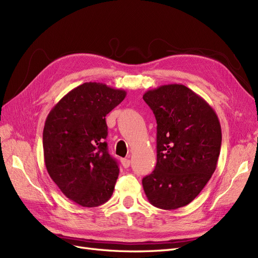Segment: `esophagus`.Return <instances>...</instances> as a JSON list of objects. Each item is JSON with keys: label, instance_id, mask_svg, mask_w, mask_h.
<instances>
[{"label": "esophagus", "instance_id": "esophagus-1", "mask_svg": "<svg viewBox=\"0 0 258 258\" xmlns=\"http://www.w3.org/2000/svg\"><path fill=\"white\" fill-rule=\"evenodd\" d=\"M120 162H121V165L125 167V168H127V167H129V165H130V160L129 159H127V158H122V159H120Z\"/></svg>", "mask_w": 258, "mask_h": 258}]
</instances>
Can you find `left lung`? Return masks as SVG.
Here are the masks:
<instances>
[{
	"label": "left lung",
	"mask_w": 258,
	"mask_h": 258,
	"mask_svg": "<svg viewBox=\"0 0 258 258\" xmlns=\"http://www.w3.org/2000/svg\"><path fill=\"white\" fill-rule=\"evenodd\" d=\"M157 120V164L144 177L149 203L172 210L190 204L215 173L222 132L215 110L182 84L143 95Z\"/></svg>",
	"instance_id": "left-lung-1"
}]
</instances>
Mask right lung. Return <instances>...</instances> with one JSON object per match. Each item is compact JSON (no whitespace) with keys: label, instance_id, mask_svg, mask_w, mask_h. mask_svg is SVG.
<instances>
[{"label":"right lung","instance_id":"right-lung-1","mask_svg":"<svg viewBox=\"0 0 258 258\" xmlns=\"http://www.w3.org/2000/svg\"><path fill=\"white\" fill-rule=\"evenodd\" d=\"M103 83L77 86L53 106L42 133L48 174L70 201L97 207L112 197L119 168L108 153L106 114L126 97Z\"/></svg>","mask_w":258,"mask_h":258}]
</instances>
